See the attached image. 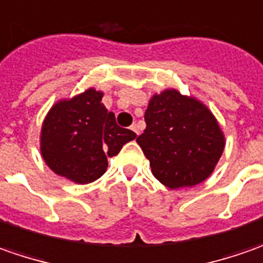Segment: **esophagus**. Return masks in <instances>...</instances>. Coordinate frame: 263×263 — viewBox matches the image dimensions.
Segmentation results:
<instances>
[{
  "label": "esophagus",
  "instance_id": "obj_1",
  "mask_svg": "<svg viewBox=\"0 0 263 263\" xmlns=\"http://www.w3.org/2000/svg\"><path fill=\"white\" fill-rule=\"evenodd\" d=\"M131 129H132V131H134V132H135L137 135L140 134V131H138V125H137V123H132V125H131Z\"/></svg>",
  "mask_w": 263,
  "mask_h": 263
}]
</instances>
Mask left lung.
<instances>
[{"mask_svg": "<svg viewBox=\"0 0 263 263\" xmlns=\"http://www.w3.org/2000/svg\"><path fill=\"white\" fill-rule=\"evenodd\" d=\"M147 128L137 138L154 177L170 189L204 182L226 145L211 110L177 90L154 95L145 110Z\"/></svg>", "mask_w": 263, "mask_h": 263, "instance_id": "left-lung-1", "label": "left lung"}]
</instances>
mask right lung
<instances>
[{
  "label": "right lung",
  "instance_id": "1",
  "mask_svg": "<svg viewBox=\"0 0 263 263\" xmlns=\"http://www.w3.org/2000/svg\"><path fill=\"white\" fill-rule=\"evenodd\" d=\"M102 91L88 88L69 100H59L46 115L41 132V153L52 172L84 185L107 168L137 134L121 128L115 114L102 103Z\"/></svg>",
  "mask_w": 263,
  "mask_h": 263
}]
</instances>
